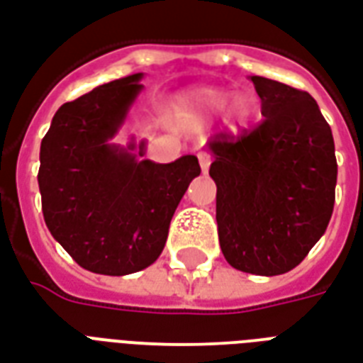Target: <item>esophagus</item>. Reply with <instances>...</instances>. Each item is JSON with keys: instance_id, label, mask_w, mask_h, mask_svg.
I'll return each mask as SVG.
<instances>
[{"instance_id": "1", "label": "esophagus", "mask_w": 363, "mask_h": 363, "mask_svg": "<svg viewBox=\"0 0 363 363\" xmlns=\"http://www.w3.org/2000/svg\"><path fill=\"white\" fill-rule=\"evenodd\" d=\"M211 162H212V157L211 152H199V164H201V170H203V174H206L208 172V168H211Z\"/></svg>"}]
</instances>
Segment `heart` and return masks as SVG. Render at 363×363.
<instances>
[{
  "mask_svg": "<svg viewBox=\"0 0 363 363\" xmlns=\"http://www.w3.org/2000/svg\"><path fill=\"white\" fill-rule=\"evenodd\" d=\"M228 111L231 118L237 120L247 118L250 113L247 101H235L233 94L223 91V89H199L182 101V113L189 116H218Z\"/></svg>",
  "mask_w": 363,
  "mask_h": 363,
  "instance_id": "obj_1",
  "label": "heart"
}]
</instances>
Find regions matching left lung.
Here are the masks:
<instances>
[{
	"instance_id": "8db88e82",
	"label": "left lung",
	"mask_w": 363,
	"mask_h": 363,
	"mask_svg": "<svg viewBox=\"0 0 363 363\" xmlns=\"http://www.w3.org/2000/svg\"><path fill=\"white\" fill-rule=\"evenodd\" d=\"M264 120L243 135L218 133L214 157L220 247L235 269L287 274L325 233L335 204L331 128L310 94L250 76Z\"/></svg>"
}]
</instances>
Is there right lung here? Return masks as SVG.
<instances>
[{"label":"right lung","instance_id":"add662e5","mask_svg":"<svg viewBox=\"0 0 363 363\" xmlns=\"http://www.w3.org/2000/svg\"><path fill=\"white\" fill-rule=\"evenodd\" d=\"M143 72L103 84L55 113L40 147L38 184L51 235L84 269L128 275L151 266L187 187L195 155L159 164L145 141L113 143L143 89Z\"/></svg>","mask_w":363,"mask_h":363}]
</instances>
